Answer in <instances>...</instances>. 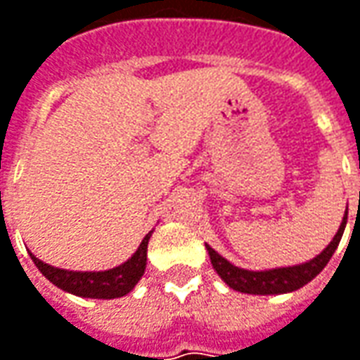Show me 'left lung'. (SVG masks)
Returning a JSON list of instances; mask_svg holds the SVG:
<instances>
[{
    "mask_svg": "<svg viewBox=\"0 0 360 360\" xmlns=\"http://www.w3.org/2000/svg\"><path fill=\"white\" fill-rule=\"evenodd\" d=\"M347 214L349 208L342 216L339 230L335 234V238L326 246L321 255H316L311 260L302 262V264H295V266H281V269H266V270H248L234 266L230 260H226L222 255H218L212 246L206 244V250L210 256L212 269L218 272V276L229 284L230 288L244 292V295H286L302 288L304 284H309L316 276L321 274V270L328 264V260L333 258L337 246H339L342 232L347 226Z\"/></svg>",
    "mask_w": 360,
    "mask_h": 360,
    "instance_id": "obj_1",
    "label": "left lung"
}]
</instances>
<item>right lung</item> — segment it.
Listing matches in <instances>:
<instances>
[{
	"label": "right lung",
	"mask_w": 360,
	"mask_h": 360,
	"mask_svg": "<svg viewBox=\"0 0 360 360\" xmlns=\"http://www.w3.org/2000/svg\"><path fill=\"white\" fill-rule=\"evenodd\" d=\"M152 232H148L144 240L140 242L138 250L118 266L108 270H68L58 269L46 264L44 260L35 258L32 252V260L39 269V272L48 278L49 283L56 284L70 295L82 298H120L128 295L138 281L144 276L146 270V252H148V240Z\"/></svg>",
	"instance_id": "1"
}]
</instances>
